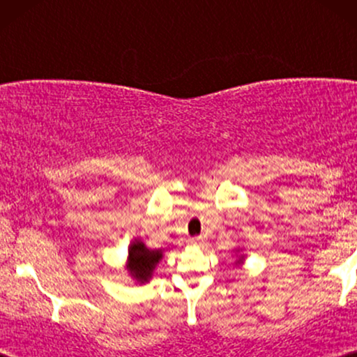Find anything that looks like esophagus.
I'll list each match as a JSON object with an SVG mask.
<instances>
[{"label":"esophagus","mask_w":357,"mask_h":357,"mask_svg":"<svg viewBox=\"0 0 357 357\" xmlns=\"http://www.w3.org/2000/svg\"><path fill=\"white\" fill-rule=\"evenodd\" d=\"M190 243H192V245H202V243L204 242V237L203 236H197V237H192L188 241Z\"/></svg>","instance_id":"1"}]
</instances>
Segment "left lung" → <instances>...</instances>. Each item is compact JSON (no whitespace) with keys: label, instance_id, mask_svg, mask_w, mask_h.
<instances>
[{"label":"left lung","instance_id":"8db88e82","mask_svg":"<svg viewBox=\"0 0 357 357\" xmlns=\"http://www.w3.org/2000/svg\"><path fill=\"white\" fill-rule=\"evenodd\" d=\"M237 252H241V248H238ZM243 260H245V255H242V253H238V255H237V260H236V265H242Z\"/></svg>","mask_w":357,"mask_h":357}]
</instances>
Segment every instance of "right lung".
Returning <instances> with one entry per match:
<instances>
[{"instance_id":"add662e5","label":"right lung","mask_w":357,"mask_h":357,"mask_svg":"<svg viewBox=\"0 0 357 357\" xmlns=\"http://www.w3.org/2000/svg\"><path fill=\"white\" fill-rule=\"evenodd\" d=\"M162 260V250H151L146 243L139 238H135L128 247V260H126V270L130 276L138 282L144 284L153 278V273L158 263Z\"/></svg>"}]
</instances>
